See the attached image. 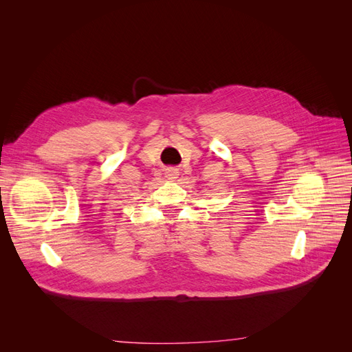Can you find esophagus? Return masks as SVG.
Instances as JSON below:
<instances>
[{"label":"esophagus","instance_id":"1","mask_svg":"<svg viewBox=\"0 0 352 352\" xmlns=\"http://www.w3.org/2000/svg\"><path fill=\"white\" fill-rule=\"evenodd\" d=\"M177 175H179V172L173 167H170V168L166 170V177H168V179H176Z\"/></svg>","mask_w":352,"mask_h":352}]
</instances>
